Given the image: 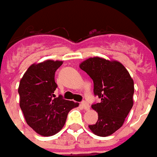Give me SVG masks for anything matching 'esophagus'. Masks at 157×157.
Returning <instances> with one entry per match:
<instances>
[{"label":"esophagus","instance_id":"1","mask_svg":"<svg viewBox=\"0 0 157 157\" xmlns=\"http://www.w3.org/2000/svg\"><path fill=\"white\" fill-rule=\"evenodd\" d=\"M81 105L85 110H89L90 109V105H89V103L87 101H82L81 102Z\"/></svg>","mask_w":157,"mask_h":157}]
</instances>
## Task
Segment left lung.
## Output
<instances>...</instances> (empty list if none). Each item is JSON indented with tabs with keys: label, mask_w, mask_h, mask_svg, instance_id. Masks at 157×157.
<instances>
[{
	"label": "left lung",
	"mask_w": 157,
	"mask_h": 157,
	"mask_svg": "<svg viewBox=\"0 0 157 157\" xmlns=\"http://www.w3.org/2000/svg\"><path fill=\"white\" fill-rule=\"evenodd\" d=\"M80 68L94 83V94L101 99L91 107L98 112V120L89 128L94 134L105 137L123 126L133 107L134 81L122 63L101 57H91Z\"/></svg>",
	"instance_id": "8db88e82"
}]
</instances>
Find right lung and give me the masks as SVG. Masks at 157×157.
<instances>
[{
	"label": "right lung",
	"mask_w": 157,
	"mask_h": 157,
	"mask_svg": "<svg viewBox=\"0 0 157 157\" xmlns=\"http://www.w3.org/2000/svg\"><path fill=\"white\" fill-rule=\"evenodd\" d=\"M63 62L47 60L31 65L20 80V108L28 125L42 136L56 134L63 128L67 114L78 103L56 97L55 73Z\"/></svg>",
	"instance_id": "add662e5"
}]
</instances>
